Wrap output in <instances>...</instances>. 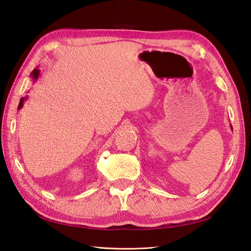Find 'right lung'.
<instances>
[{"label":"right lung","mask_w":251,"mask_h":251,"mask_svg":"<svg viewBox=\"0 0 251 251\" xmlns=\"http://www.w3.org/2000/svg\"><path fill=\"white\" fill-rule=\"evenodd\" d=\"M39 74H40V71L37 70V69H34L33 72L31 73V76H32L34 79H36L37 77H39ZM24 100H25V98H21L20 104H19V109H21V108L23 107V102H24Z\"/></svg>","instance_id":"add662e5"}]
</instances>
